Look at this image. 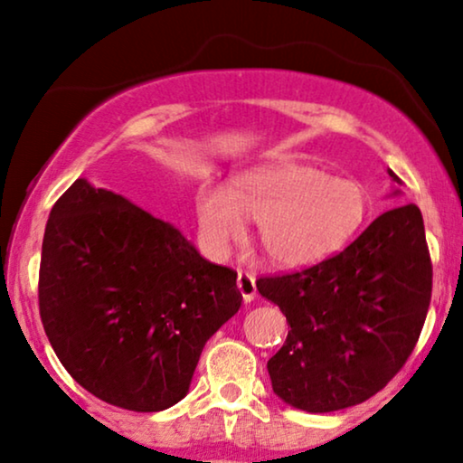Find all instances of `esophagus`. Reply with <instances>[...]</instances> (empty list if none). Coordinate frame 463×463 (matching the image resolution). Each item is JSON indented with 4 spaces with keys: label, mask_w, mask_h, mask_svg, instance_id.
Here are the masks:
<instances>
[{
    "label": "esophagus",
    "mask_w": 463,
    "mask_h": 463,
    "mask_svg": "<svg viewBox=\"0 0 463 463\" xmlns=\"http://www.w3.org/2000/svg\"><path fill=\"white\" fill-rule=\"evenodd\" d=\"M238 290L240 295H242V299L246 303H250L252 299H255L257 295V284H255V276L249 274V271H238Z\"/></svg>",
    "instance_id": "esophagus-1"
}]
</instances>
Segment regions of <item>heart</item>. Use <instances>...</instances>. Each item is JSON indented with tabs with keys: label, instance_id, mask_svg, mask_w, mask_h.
I'll use <instances>...</instances> for the list:
<instances>
[{
	"label": "heart",
	"instance_id": "obj_1",
	"mask_svg": "<svg viewBox=\"0 0 463 463\" xmlns=\"http://www.w3.org/2000/svg\"><path fill=\"white\" fill-rule=\"evenodd\" d=\"M366 214L369 194L358 181L297 160L246 170L230 187L208 183L195 195V223L214 257H225L255 219L265 255L284 269L333 257L350 244Z\"/></svg>",
	"mask_w": 463,
	"mask_h": 463
}]
</instances>
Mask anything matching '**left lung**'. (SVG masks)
I'll list each match as a JSON object with an SVG mask.
<instances>
[{"instance_id":"obj_1","label":"left lung","mask_w":463,"mask_h":463,"mask_svg":"<svg viewBox=\"0 0 463 463\" xmlns=\"http://www.w3.org/2000/svg\"><path fill=\"white\" fill-rule=\"evenodd\" d=\"M257 290L290 326L268 360L274 394L307 413L364 402L402 369L426 322L432 263L421 211L392 208L339 255L259 278Z\"/></svg>"}]
</instances>
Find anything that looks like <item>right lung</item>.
<instances>
[{"instance_id":"add662e5","label":"right lung","mask_w":463,"mask_h":463,"mask_svg":"<svg viewBox=\"0 0 463 463\" xmlns=\"http://www.w3.org/2000/svg\"><path fill=\"white\" fill-rule=\"evenodd\" d=\"M236 278L175 225L78 179L43 233L42 325L81 388L156 413L187 394L206 341L242 306Z\"/></svg>"}]
</instances>
